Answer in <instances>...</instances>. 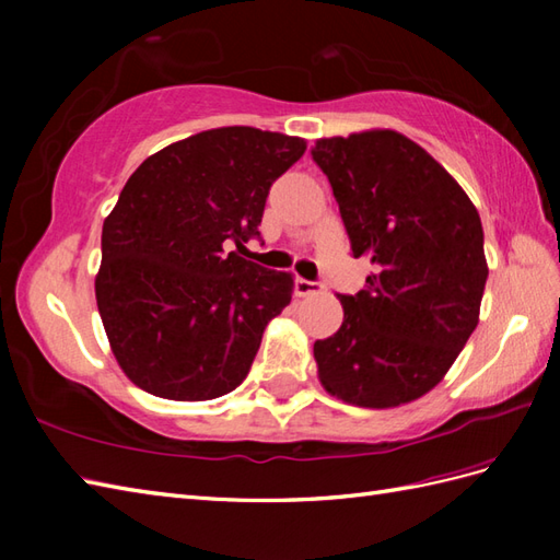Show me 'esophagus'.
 <instances>
[{"label": "esophagus", "instance_id": "esophagus-1", "mask_svg": "<svg viewBox=\"0 0 560 560\" xmlns=\"http://www.w3.org/2000/svg\"><path fill=\"white\" fill-rule=\"evenodd\" d=\"M319 289V283L317 281H307V279H303V277H295L293 279V291H295V295H311V293H317Z\"/></svg>", "mask_w": 560, "mask_h": 560}]
</instances>
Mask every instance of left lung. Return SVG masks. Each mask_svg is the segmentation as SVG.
Wrapping results in <instances>:
<instances>
[{"label":"left lung","instance_id":"8db88e82","mask_svg":"<svg viewBox=\"0 0 560 560\" xmlns=\"http://www.w3.org/2000/svg\"><path fill=\"white\" fill-rule=\"evenodd\" d=\"M351 255L373 261L343 323L315 341L319 380L355 407H399L433 389L479 325L489 267L477 207L443 165L392 129L319 139Z\"/></svg>","mask_w":560,"mask_h":560}]
</instances>
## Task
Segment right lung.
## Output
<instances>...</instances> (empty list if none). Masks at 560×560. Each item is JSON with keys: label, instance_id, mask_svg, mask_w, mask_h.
<instances>
[{"label": "right lung", "instance_id": "1", "mask_svg": "<svg viewBox=\"0 0 560 560\" xmlns=\"http://www.w3.org/2000/svg\"><path fill=\"white\" fill-rule=\"evenodd\" d=\"M305 141L221 127L153 153L103 223L96 301L117 363L149 395L205 401L243 383L293 279L245 259Z\"/></svg>", "mask_w": 560, "mask_h": 560}]
</instances>
